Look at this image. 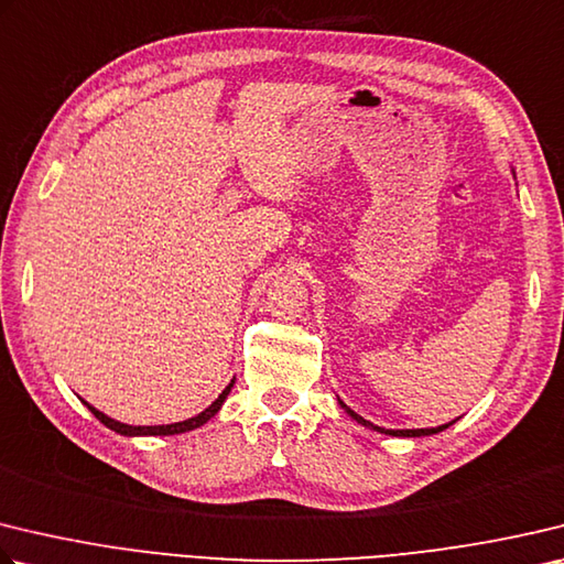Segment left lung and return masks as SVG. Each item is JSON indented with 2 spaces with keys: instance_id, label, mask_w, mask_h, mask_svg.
<instances>
[{
  "instance_id": "obj_1",
  "label": "left lung",
  "mask_w": 564,
  "mask_h": 564,
  "mask_svg": "<svg viewBox=\"0 0 564 564\" xmlns=\"http://www.w3.org/2000/svg\"><path fill=\"white\" fill-rule=\"evenodd\" d=\"M340 406L345 409L347 414H350L357 424H362V426H370V429H375V432H380V434H389V436H429V434H438V432H444V429H448V424H444V426H436V429H382V426H375V424H370L367 422V419H362L360 414H355L350 406L347 404H343L340 402Z\"/></svg>"
}]
</instances>
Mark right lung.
Wrapping results in <instances>:
<instances>
[{
    "instance_id": "add662e5",
    "label": "right lung",
    "mask_w": 564,
    "mask_h": 564,
    "mask_svg": "<svg viewBox=\"0 0 564 564\" xmlns=\"http://www.w3.org/2000/svg\"><path fill=\"white\" fill-rule=\"evenodd\" d=\"M231 387H234V380L227 384V389H224V392H221L217 399H214V402H212L207 409H204L202 414L192 416V419H184V422H177V424H162V426H130V424H120V422H116V419H110V416H106L104 412H98V409L90 406L88 402H84V404L90 409V412H94V416L98 419L100 424H106L108 429H112V432H118V434H122V436H172V434L192 432V429L207 424L209 419L221 409L224 399H227V394L231 392Z\"/></svg>"
}]
</instances>
